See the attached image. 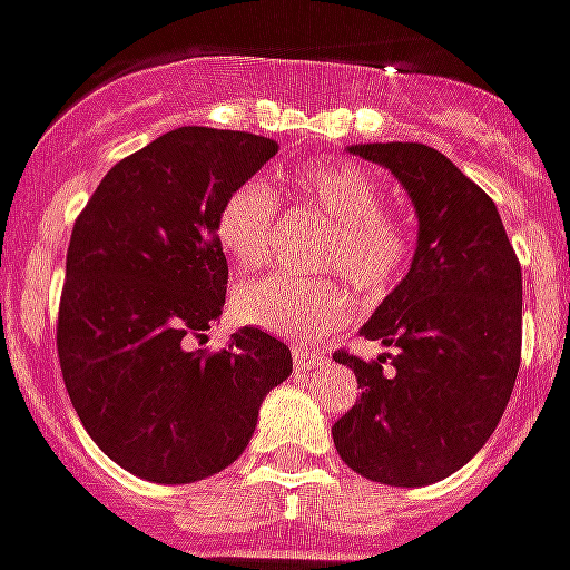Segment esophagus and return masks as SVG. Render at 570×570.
<instances>
[{"mask_svg":"<svg viewBox=\"0 0 570 570\" xmlns=\"http://www.w3.org/2000/svg\"><path fill=\"white\" fill-rule=\"evenodd\" d=\"M291 354H294L296 372H311V368H317V366H323V363H325L323 354L308 352L305 345H294V352H291Z\"/></svg>","mask_w":570,"mask_h":570,"instance_id":"esophagus-1","label":"esophagus"}]
</instances>
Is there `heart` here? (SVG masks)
<instances>
[{"instance_id": "1", "label": "heart", "mask_w": 570, "mask_h": 570, "mask_svg": "<svg viewBox=\"0 0 570 570\" xmlns=\"http://www.w3.org/2000/svg\"><path fill=\"white\" fill-rule=\"evenodd\" d=\"M291 198L325 225L320 265L340 271L368 299L392 291L412 262L410 230L383 210V193L354 164H308L288 178ZM279 202L256 178L230 189L216 213V238L242 271L267 259L274 245ZM233 308L242 323L288 340L328 337L354 314V296L334 282L267 276L238 285Z\"/></svg>"}]
</instances>
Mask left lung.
Listing matches in <instances>:
<instances>
[{
  "instance_id": "obj_1",
  "label": "left lung",
  "mask_w": 570,
  "mask_h": 570,
  "mask_svg": "<svg viewBox=\"0 0 570 570\" xmlns=\"http://www.w3.org/2000/svg\"><path fill=\"white\" fill-rule=\"evenodd\" d=\"M395 175L417 216L410 274L360 334L386 354H334L360 397L332 426L363 479L421 488L473 459L499 426L522 354V267L495 204L424 144H354Z\"/></svg>"
}]
</instances>
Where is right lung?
Wrapping results in <instances>:
<instances>
[{"label":"right lung","instance_id":"1","mask_svg":"<svg viewBox=\"0 0 570 570\" xmlns=\"http://www.w3.org/2000/svg\"><path fill=\"white\" fill-rule=\"evenodd\" d=\"M276 155V140L181 126L106 173L75 222L57 323L62 381L100 450L155 484H193L245 452L291 348L222 317L227 259L216 213Z\"/></svg>","mask_w":570,"mask_h":570}]
</instances>
